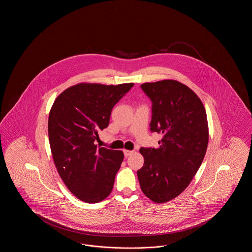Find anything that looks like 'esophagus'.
Here are the masks:
<instances>
[{
	"label": "esophagus",
	"mask_w": 252,
	"mask_h": 252,
	"mask_svg": "<svg viewBox=\"0 0 252 252\" xmlns=\"http://www.w3.org/2000/svg\"><path fill=\"white\" fill-rule=\"evenodd\" d=\"M134 153V151H131V150H127V149H124V154H125V157H128L130 156Z\"/></svg>",
	"instance_id": "esophagus-1"
}]
</instances>
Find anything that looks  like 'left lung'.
<instances>
[{
    "instance_id": "8db88e82",
    "label": "left lung",
    "mask_w": 252,
    "mask_h": 252,
    "mask_svg": "<svg viewBox=\"0 0 252 252\" xmlns=\"http://www.w3.org/2000/svg\"><path fill=\"white\" fill-rule=\"evenodd\" d=\"M152 103L151 131L162 134L158 148L140 149L144 166L137 171L141 189L155 203L183 192L200 167L209 143L203 103L186 85L164 79L144 83Z\"/></svg>"
}]
</instances>
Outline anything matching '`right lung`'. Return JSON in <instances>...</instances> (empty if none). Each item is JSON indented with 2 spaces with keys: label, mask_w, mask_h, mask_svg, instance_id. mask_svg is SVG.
<instances>
[{
  "label": "right lung",
  "mask_w": 252,
  "mask_h": 252,
  "mask_svg": "<svg viewBox=\"0 0 252 252\" xmlns=\"http://www.w3.org/2000/svg\"><path fill=\"white\" fill-rule=\"evenodd\" d=\"M134 83H78L58 96L49 113V142L61 180L78 199L98 203L112 191L124 159L121 150L97 147L98 131Z\"/></svg>",
  "instance_id": "1"
}]
</instances>
